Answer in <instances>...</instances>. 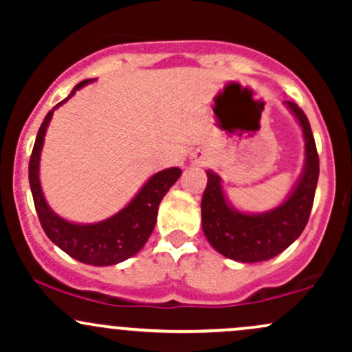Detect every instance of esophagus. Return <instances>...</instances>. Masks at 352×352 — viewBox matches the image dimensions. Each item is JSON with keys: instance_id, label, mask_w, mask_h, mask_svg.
Instances as JSON below:
<instances>
[{"instance_id": "esophagus-1", "label": "esophagus", "mask_w": 352, "mask_h": 352, "mask_svg": "<svg viewBox=\"0 0 352 352\" xmlns=\"http://www.w3.org/2000/svg\"><path fill=\"white\" fill-rule=\"evenodd\" d=\"M205 160H207V155H205L204 152H195L192 155V162L193 164H197V165H204L205 164Z\"/></svg>"}]
</instances>
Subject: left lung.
I'll use <instances>...</instances> for the list:
<instances>
[{"label":"left lung","instance_id":"left-lung-1","mask_svg":"<svg viewBox=\"0 0 352 352\" xmlns=\"http://www.w3.org/2000/svg\"><path fill=\"white\" fill-rule=\"evenodd\" d=\"M285 106L296 117L305 137V167L281 205L263 213H245L230 205L221 179L207 170L201 197V228L208 243L223 256L240 263H258L285 252L305 230L319 177V157L308 117L292 100Z\"/></svg>","mask_w":352,"mask_h":352}]
</instances>
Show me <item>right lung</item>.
Here are the masks:
<instances>
[{"mask_svg": "<svg viewBox=\"0 0 352 352\" xmlns=\"http://www.w3.org/2000/svg\"><path fill=\"white\" fill-rule=\"evenodd\" d=\"M92 80L94 79L79 82L63 102H59L44 117L30 159V185L41 227L52 243L80 263L109 266L134 256L144 248L155 228L160 201L172 185L179 180L182 170L179 167H170L153 173L120 212L98 223H74L52 212L44 199L41 182H39V159H41L44 135L56 109L63 106L76 94V91Z\"/></svg>", "mask_w": 352, "mask_h": 352, "instance_id": "1", "label": "right lung"}]
</instances>
